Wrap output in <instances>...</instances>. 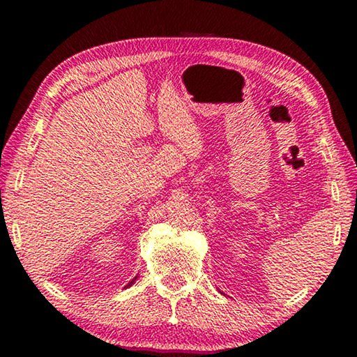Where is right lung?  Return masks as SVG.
I'll return each mask as SVG.
<instances>
[{
	"mask_svg": "<svg viewBox=\"0 0 357 357\" xmlns=\"http://www.w3.org/2000/svg\"><path fill=\"white\" fill-rule=\"evenodd\" d=\"M136 278H138V276H136ZM136 278H135V280H133V281H131V282H128V286H125V287H130V286H131V284H133V282H135V281H136Z\"/></svg>",
	"mask_w": 357,
	"mask_h": 357,
	"instance_id": "obj_1",
	"label": "right lung"
}]
</instances>
